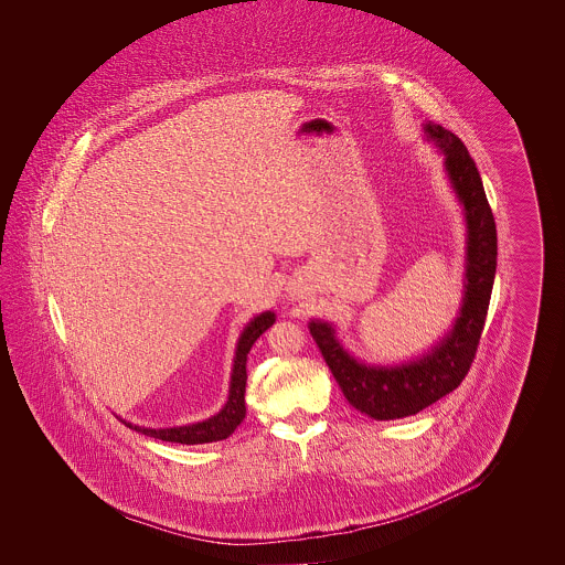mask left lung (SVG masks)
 Masks as SVG:
<instances>
[{
	"label": "left lung",
	"instance_id": "left-lung-1",
	"mask_svg": "<svg viewBox=\"0 0 565 565\" xmlns=\"http://www.w3.org/2000/svg\"><path fill=\"white\" fill-rule=\"evenodd\" d=\"M424 130L446 154V171L463 202L468 220V282L461 316L452 332L419 361L401 367H367L341 348L328 323H309L323 361L345 401L374 419L415 415L463 383L479 350L495 276V222L477 162L468 154L463 141L450 130L437 124H426Z\"/></svg>",
	"mask_w": 565,
	"mask_h": 565
}]
</instances>
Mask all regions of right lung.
I'll return each mask as SVG.
<instances>
[{"instance_id":"1","label":"right lung","mask_w":565,"mask_h":565,"mask_svg":"<svg viewBox=\"0 0 565 565\" xmlns=\"http://www.w3.org/2000/svg\"><path fill=\"white\" fill-rule=\"evenodd\" d=\"M274 323V313H263L258 318H254L252 322L247 323V328L243 330L239 345H237V356H235V367H233V381H231V394H228V403L226 406L198 424L191 426H178V428H139L128 424L130 428L154 437V439H162V441H175V444H209V441H220L226 439L228 435L235 433V428L239 426L245 417V361H247V352L254 345V341Z\"/></svg>"}]
</instances>
